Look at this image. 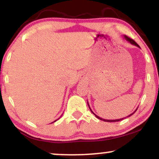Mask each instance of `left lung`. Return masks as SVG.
I'll return each instance as SVG.
<instances>
[{
    "mask_svg": "<svg viewBox=\"0 0 159 159\" xmlns=\"http://www.w3.org/2000/svg\"><path fill=\"white\" fill-rule=\"evenodd\" d=\"M124 36V38H125V39H126L128 42H129V43H130L131 44H132V45H136V46H138V47H139V45H138V44H137V43H135V42L134 41V40L133 39H131V38H129V37H128L127 36H125V35H124L123 36ZM87 105H88V107H89V108H90V110L91 111V112L93 113V114L95 116H96V118H98V119H99V120H102V121H105V122H118V121H120V120H123V119H125V118H126V117H129V116H132V114H134V113H135V111H137V109H138V107H137V109L135 111H134V112L132 113V114H131L130 115H129V116H126V117H124V118H121V119H117V120H105V119H102V118H101V117H99V116H97V115L96 114H95L93 112V111L91 110V108H90V105H89V103H88V102H87Z\"/></svg>",
    "mask_w": 159,
    "mask_h": 159,
    "instance_id": "obj_1",
    "label": "left lung"
}]
</instances>
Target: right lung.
Listing matches in <instances>:
<instances>
[{"mask_svg": "<svg viewBox=\"0 0 159 159\" xmlns=\"http://www.w3.org/2000/svg\"><path fill=\"white\" fill-rule=\"evenodd\" d=\"M57 120H58V119H57ZM57 120H55V121H54V122H52V123H54V122H56V121H57Z\"/></svg>", "mask_w": 159, "mask_h": 159, "instance_id": "right-lung-1", "label": "right lung"}]
</instances>
